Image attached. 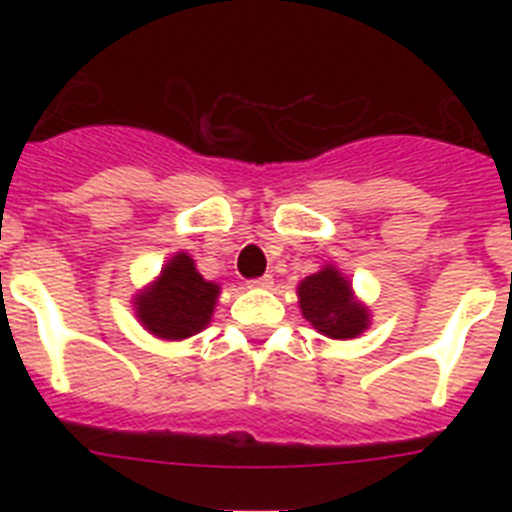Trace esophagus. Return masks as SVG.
I'll list each match as a JSON object with an SVG mask.
<instances>
[{
    "label": "esophagus",
    "mask_w": 512,
    "mask_h": 512,
    "mask_svg": "<svg viewBox=\"0 0 512 512\" xmlns=\"http://www.w3.org/2000/svg\"><path fill=\"white\" fill-rule=\"evenodd\" d=\"M271 284H274V277H271V274H264V277H259V279H251V282H248V287H253V289H269Z\"/></svg>",
    "instance_id": "1"
}]
</instances>
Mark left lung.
Listing matches in <instances>:
<instances>
[{
	"label": "left lung",
	"instance_id": "left-lung-1",
	"mask_svg": "<svg viewBox=\"0 0 512 512\" xmlns=\"http://www.w3.org/2000/svg\"><path fill=\"white\" fill-rule=\"evenodd\" d=\"M302 318L325 338L348 341L359 338L372 325V312L356 297L354 287L341 269L325 264L297 284Z\"/></svg>",
	"mask_w": 512,
	"mask_h": 512
}]
</instances>
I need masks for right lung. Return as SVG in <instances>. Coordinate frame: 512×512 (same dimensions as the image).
<instances>
[{
    "instance_id": "obj_1",
    "label": "right lung",
    "mask_w": 512,
    "mask_h": 512,
    "mask_svg": "<svg viewBox=\"0 0 512 512\" xmlns=\"http://www.w3.org/2000/svg\"><path fill=\"white\" fill-rule=\"evenodd\" d=\"M220 284L207 282L189 253H174L161 274L133 297L135 318L161 341H184L205 330L215 312Z\"/></svg>"
}]
</instances>
